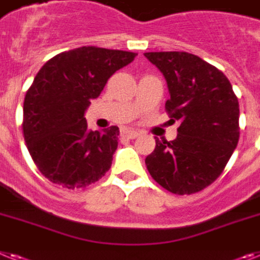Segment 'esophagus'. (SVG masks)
<instances>
[{"label":"esophagus","instance_id":"esophagus-1","mask_svg":"<svg viewBox=\"0 0 260 260\" xmlns=\"http://www.w3.org/2000/svg\"><path fill=\"white\" fill-rule=\"evenodd\" d=\"M121 136L126 137V139H136V137L139 136V132L135 129H124L123 132H121Z\"/></svg>","mask_w":260,"mask_h":260}]
</instances>
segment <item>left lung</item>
<instances>
[{
	"mask_svg": "<svg viewBox=\"0 0 260 260\" xmlns=\"http://www.w3.org/2000/svg\"><path fill=\"white\" fill-rule=\"evenodd\" d=\"M167 80L171 117L180 121L172 141L156 139L145 158L156 182L174 194H191L214 182L239 140V104L217 67L184 51L145 52Z\"/></svg>",
	"mask_w": 260,
	"mask_h": 260,
	"instance_id": "left-lung-1",
	"label": "left lung"
}]
</instances>
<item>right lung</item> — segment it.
I'll list each match as a JSON object with an SVG mask.
<instances>
[{
	"label": "right lung",
	"mask_w": 260,
	"mask_h": 260,
	"mask_svg": "<svg viewBox=\"0 0 260 260\" xmlns=\"http://www.w3.org/2000/svg\"><path fill=\"white\" fill-rule=\"evenodd\" d=\"M136 54L83 46L60 52L43 64L23 102V136L39 172L67 189L103 177L119 144L116 125L88 129L84 117L91 100L117 70Z\"/></svg>",
	"instance_id": "1"
}]
</instances>
